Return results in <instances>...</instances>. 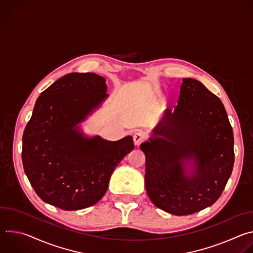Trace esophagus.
Masks as SVG:
<instances>
[{
    "instance_id": "obj_1",
    "label": "esophagus",
    "mask_w": 253,
    "mask_h": 253,
    "mask_svg": "<svg viewBox=\"0 0 253 253\" xmlns=\"http://www.w3.org/2000/svg\"><path fill=\"white\" fill-rule=\"evenodd\" d=\"M145 139H146V134L142 130H137L133 135V142L136 146H139Z\"/></svg>"
}]
</instances>
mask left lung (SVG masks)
<instances>
[{"label":"left lung","instance_id":"8db88e82","mask_svg":"<svg viewBox=\"0 0 253 253\" xmlns=\"http://www.w3.org/2000/svg\"><path fill=\"white\" fill-rule=\"evenodd\" d=\"M233 132L220 99L184 78L174 110H165L145 154L146 192L155 206L189 215L217 200L234 164Z\"/></svg>","mask_w":253,"mask_h":253}]
</instances>
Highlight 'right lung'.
<instances>
[{"mask_svg": "<svg viewBox=\"0 0 253 253\" xmlns=\"http://www.w3.org/2000/svg\"><path fill=\"white\" fill-rule=\"evenodd\" d=\"M105 78L70 73L41 93L23 135L22 161L36 193L63 210L97 203L110 177L134 149L132 136L107 141L84 136L78 124L108 97Z\"/></svg>", "mask_w": 253, "mask_h": 253, "instance_id": "1", "label": "right lung"}]
</instances>
